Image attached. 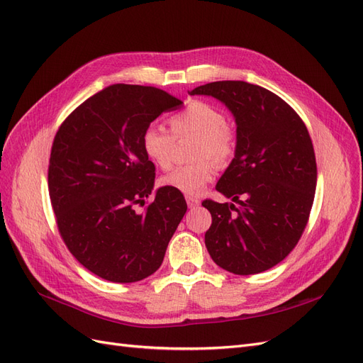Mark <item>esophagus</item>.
I'll return each mask as SVG.
<instances>
[{"instance_id": "esophagus-1", "label": "esophagus", "mask_w": 363, "mask_h": 363, "mask_svg": "<svg viewBox=\"0 0 363 363\" xmlns=\"http://www.w3.org/2000/svg\"><path fill=\"white\" fill-rule=\"evenodd\" d=\"M186 203H188L189 208H195L200 206V200L195 199V196H186Z\"/></svg>"}]
</instances>
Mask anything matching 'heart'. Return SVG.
Masks as SVG:
<instances>
[{
    "mask_svg": "<svg viewBox=\"0 0 363 363\" xmlns=\"http://www.w3.org/2000/svg\"><path fill=\"white\" fill-rule=\"evenodd\" d=\"M171 133L162 127L150 125L142 133V150L160 169H169L174 159L175 139L195 136L194 156L199 162L175 168L162 179L163 186L186 195H199L212 182L215 164L211 157L224 163L233 156L235 131L225 116L215 106L204 101H191L182 112L169 119Z\"/></svg>",
    "mask_w": 363,
    "mask_h": 363,
    "instance_id": "b5f03b06",
    "label": "heart"
}]
</instances>
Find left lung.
I'll return each instance as SVG.
<instances>
[{
  "label": "left lung",
  "mask_w": 363,
  "mask_h": 363,
  "mask_svg": "<svg viewBox=\"0 0 363 363\" xmlns=\"http://www.w3.org/2000/svg\"><path fill=\"white\" fill-rule=\"evenodd\" d=\"M189 94L216 98L236 123L235 157L216 183L233 203L203 201L212 215L204 235L208 255L238 276L276 267L300 240L313 204L309 131L288 103L257 84L213 82Z\"/></svg>",
  "instance_id": "left-lung-1"
}]
</instances>
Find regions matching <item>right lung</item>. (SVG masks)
Returning a JSON list of instances; mask_svg holds the SVG:
<instances>
[{
	"mask_svg": "<svg viewBox=\"0 0 363 363\" xmlns=\"http://www.w3.org/2000/svg\"><path fill=\"white\" fill-rule=\"evenodd\" d=\"M183 101L152 86L112 84L63 121L51 148L48 191L63 242L95 276L144 280L162 265L186 213L182 192L155 188L142 133Z\"/></svg>",
	"mask_w": 363,
	"mask_h": 363,
	"instance_id": "add662e5",
	"label": "right lung"
}]
</instances>
